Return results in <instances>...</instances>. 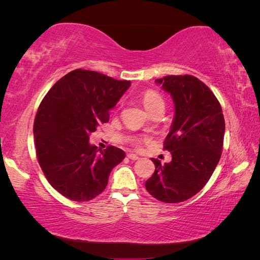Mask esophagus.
I'll return each mask as SVG.
<instances>
[{
  "label": "esophagus",
  "mask_w": 260,
  "mask_h": 260,
  "mask_svg": "<svg viewBox=\"0 0 260 260\" xmlns=\"http://www.w3.org/2000/svg\"><path fill=\"white\" fill-rule=\"evenodd\" d=\"M127 157H128L129 159H132V160H138V159H140V157H139L138 155H135V153H128V155H127Z\"/></svg>",
  "instance_id": "esophagus-1"
}]
</instances>
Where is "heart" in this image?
<instances>
[{
  "label": "heart",
  "mask_w": 260,
  "mask_h": 260,
  "mask_svg": "<svg viewBox=\"0 0 260 260\" xmlns=\"http://www.w3.org/2000/svg\"><path fill=\"white\" fill-rule=\"evenodd\" d=\"M142 103L149 113L155 111V110L158 108H164V104H165L164 99L161 98V95L158 94L157 91L152 89H148L144 91L142 95ZM140 143H141V140L136 139L135 144H140Z\"/></svg>",
  "instance_id": "obj_1"
}]
</instances>
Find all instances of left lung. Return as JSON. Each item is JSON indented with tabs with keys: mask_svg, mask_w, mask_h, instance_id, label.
I'll return each mask as SVG.
<instances>
[{
	"mask_svg": "<svg viewBox=\"0 0 260 260\" xmlns=\"http://www.w3.org/2000/svg\"><path fill=\"white\" fill-rule=\"evenodd\" d=\"M156 83L172 96L174 118L164 142L172 160L160 164L146 189L164 203H180L196 195L212 175L221 157L225 119L219 101L196 77L166 76Z\"/></svg>",
	"mask_w": 260,
	"mask_h": 260,
	"instance_id": "8db88e82",
	"label": "left lung"
}]
</instances>
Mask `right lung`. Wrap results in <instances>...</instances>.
<instances>
[{
  "label": "right lung",
  "instance_id": "add662e5",
  "mask_svg": "<svg viewBox=\"0 0 260 260\" xmlns=\"http://www.w3.org/2000/svg\"><path fill=\"white\" fill-rule=\"evenodd\" d=\"M129 86L131 81L78 69L43 98L33 126L37 157L48 182L67 199H95L125 158L113 146L99 150L89 143V135L109 121V111Z\"/></svg>",
  "mask_w": 260,
  "mask_h": 260
}]
</instances>
